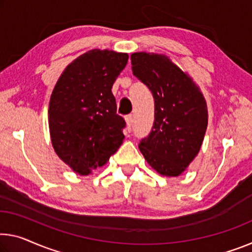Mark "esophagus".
Wrapping results in <instances>:
<instances>
[{
  "label": "esophagus",
  "instance_id": "34e87169",
  "mask_svg": "<svg viewBox=\"0 0 252 252\" xmlns=\"http://www.w3.org/2000/svg\"><path fill=\"white\" fill-rule=\"evenodd\" d=\"M125 121H126V125H127V129L131 130V125H133V116L128 115L125 117Z\"/></svg>",
  "mask_w": 252,
  "mask_h": 252
}]
</instances>
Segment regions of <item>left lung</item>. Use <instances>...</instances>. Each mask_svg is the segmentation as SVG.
Segmentation results:
<instances>
[{
	"mask_svg": "<svg viewBox=\"0 0 252 252\" xmlns=\"http://www.w3.org/2000/svg\"><path fill=\"white\" fill-rule=\"evenodd\" d=\"M133 74L152 92L154 124L138 144L148 163L161 176L178 177L202 148L208 124L200 88L164 54L130 55Z\"/></svg>",
	"mask_w": 252,
	"mask_h": 252,
	"instance_id": "obj_1",
	"label": "left lung"
}]
</instances>
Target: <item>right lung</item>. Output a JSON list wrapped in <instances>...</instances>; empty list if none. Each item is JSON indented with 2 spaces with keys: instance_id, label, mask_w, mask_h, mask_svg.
Instances as JSON below:
<instances>
[{
  "instance_id": "obj_1",
  "label": "right lung",
  "mask_w": 252,
  "mask_h": 252,
  "mask_svg": "<svg viewBox=\"0 0 252 252\" xmlns=\"http://www.w3.org/2000/svg\"><path fill=\"white\" fill-rule=\"evenodd\" d=\"M127 61V53L89 50L67 65L50 95L54 151L81 176L106 164L125 138V121L116 113L111 88Z\"/></svg>"
}]
</instances>
